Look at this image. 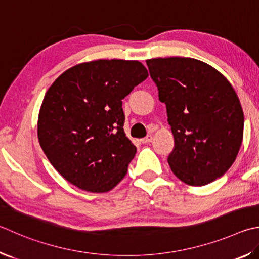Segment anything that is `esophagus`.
I'll use <instances>...</instances> for the list:
<instances>
[{"instance_id":"esophagus-1","label":"esophagus","mask_w":259,"mask_h":259,"mask_svg":"<svg viewBox=\"0 0 259 259\" xmlns=\"http://www.w3.org/2000/svg\"><path fill=\"white\" fill-rule=\"evenodd\" d=\"M152 140H153V136L152 135H147L145 138H143L142 140H140V142H142L143 144H147V143L152 142Z\"/></svg>"}]
</instances>
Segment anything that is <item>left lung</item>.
I'll return each instance as SVG.
<instances>
[{"label": "left lung", "instance_id": "obj_1", "mask_svg": "<svg viewBox=\"0 0 259 259\" xmlns=\"http://www.w3.org/2000/svg\"><path fill=\"white\" fill-rule=\"evenodd\" d=\"M165 103L175 148L167 162L189 186L222 177L236 161L243 136V112L231 83L203 61L157 58L146 61Z\"/></svg>", "mask_w": 259, "mask_h": 259}]
</instances>
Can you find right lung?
I'll list each match as a JSON object with an SVG mask.
<instances>
[{"mask_svg":"<svg viewBox=\"0 0 259 259\" xmlns=\"http://www.w3.org/2000/svg\"><path fill=\"white\" fill-rule=\"evenodd\" d=\"M148 77L139 61L96 60L64 71L46 92L37 135L50 163L89 192H107L137 152L125 137L122 100Z\"/></svg>","mask_w":259,"mask_h":259,"instance_id":"1","label":"right lung"}]
</instances>
